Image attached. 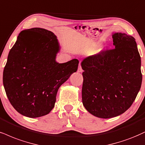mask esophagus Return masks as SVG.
Returning a JSON list of instances; mask_svg holds the SVG:
<instances>
[{
	"label": "esophagus",
	"instance_id": "1",
	"mask_svg": "<svg viewBox=\"0 0 145 145\" xmlns=\"http://www.w3.org/2000/svg\"><path fill=\"white\" fill-rule=\"evenodd\" d=\"M82 71H83V69H82L81 64H79V65H78V72H81Z\"/></svg>",
	"mask_w": 145,
	"mask_h": 145
}]
</instances>
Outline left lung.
<instances>
[{
    "mask_svg": "<svg viewBox=\"0 0 145 145\" xmlns=\"http://www.w3.org/2000/svg\"><path fill=\"white\" fill-rule=\"evenodd\" d=\"M115 48L101 50L81 62L82 101L89 113L111 118L131 106L142 83L141 60L133 36L115 33Z\"/></svg>",
    "mask_w": 145,
    "mask_h": 145,
    "instance_id": "1",
    "label": "left lung"
}]
</instances>
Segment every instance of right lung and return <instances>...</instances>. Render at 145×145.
Instances as JSON below:
<instances>
[{"label": "right lung", "instance_id": "obj_1", "mask_svg": "<svg viewBox=\"0 0 145 145\" xmlns=\"http://www.w3.org/2000/svg\"><path fill=\"white\" fill-rule=\"evenodd\" d=\"M60 46L52 32L31 28L19 33L8 53L3 85L10 104L22 115L38 118L51 112L59 87L77 71L78 60L56 62Z\"/></svg>", "mask_w": 145, "mask_h": 145}]
</instances>
